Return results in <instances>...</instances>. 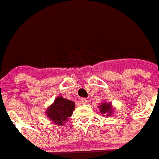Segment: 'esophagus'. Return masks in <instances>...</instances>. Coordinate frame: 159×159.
Segmentation results:
<instances>
[{
  "label": "esophagus",
  "mask_w": 159,
  "mask_h": 159,
  "mask_svg": "<svg viewBox=\"0 0 159 159\" xmlns=\"http://www.w3.org/2000/svg\"><path fill=\"white\" fill-rule=\"evenodd\" d=\"M81 102L82 103V104H86V103H87V99H86L85 98H81Z\"/></svg>",
  "instance_id": "esophagus-1"
}]
</instances>
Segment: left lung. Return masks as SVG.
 <instances>
[{
	"mask_svg": "<svg viewBox=\"0 0 159 159\" xmlns=\"http://www.w3.org/2000/svg\"><path fill=\"white\" fill-rule=\"evenodd\" d=\"M98 108H99L100 109V112H101L102 115L106 116H110L113 113V110H112L111 102L106 103L102 102L100 104V106H98Z\"/></svg>",
	"mask_w": 159,
	"mask_h": 159,
	"instance_id": "left-lung-1",
	"label": "left lung"
}]
</instances>
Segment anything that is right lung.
Instances as JSON below:
<instances>
[{"instance_id":"obj_1","label":"right lung","mask_w":159,"mask_h":159,"mask_svg":"<svg viewBox=\"0 0 159 159\" xmlns=\"http://www.w3.org/2000/svg\"><path fill=\"white\" fill-rule=\"evenodd\" d=\"M75 108V103L74 102L62 96H58L55 98L54 102L47 108L46 114L55 125H64L67 122V119L71 116Z\"/></svg>"}]
</instances>
